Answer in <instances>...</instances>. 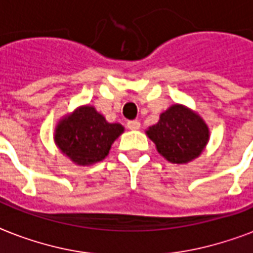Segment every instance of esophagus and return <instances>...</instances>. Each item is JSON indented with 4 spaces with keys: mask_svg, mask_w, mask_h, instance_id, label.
<instances>
[{
    "mask_svg": "<svg viewBox=\"0 0 253 253\" xmlns=\"http://www.w3.org/2000/svg\"><path fill=\"white\" fill-rule=\"evenodd\" d=\"M126 126H128L129 129H132V130H136V129L140 128V121H137V120L128 121V123H126Z\"/></svg>",
    "mask_w": 253,
    "mask_h": 253,
    "instance_id": "esophagus-1",
    "label": "esophagus"
}]
</instances>
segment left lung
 I'll use <instances>...</instances> for the list:
<instances>
[{
	"label": "left lung",
	"mask_w": 253,
	"mask_h": 253,
	"mask_svg": "<svg viewBox=\"0 0 253 253\" xmlns=\"http://www.w3.org/2000/svg\"><path fill=\"white\" fill-rule=\"evenodd\" d=\"M147 134L159 154L171 163H187L195 159L209 140V129L202 119L182 105L166 110Z\"/></svg>",
	"instance_id": "obj_1"
}]
</instances>
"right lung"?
I'll list each match as a JSON object with an SVG mask.
<instances>
[{
  "label": "right lung",
  "mask_w": 253,
  "mask_h": 253,
  "mask_svg": "<svg viewBox=\"0 0 253 253\" xmlns=\"http://www.w3.org/2000/svg\"><path fill=\"white\" fill-rule=\"evenodd\" d=\"M123 130L121 125L108 123L94 108L84 106L59 124L55 141L73 162L88 165L105 159Z\"/></svg>",
  "instance_id": "1"
}]
</instances>
